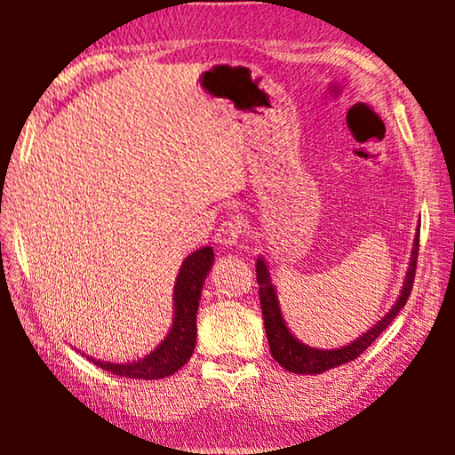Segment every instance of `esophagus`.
Wrapping results in <instances>:
<instances>
[{
  "mask_svg": "<svg viewBox=\"0 0 455 455\" xmlns=\"http://www.w3.org/2000/svg\"><path fill=\"white\" fill-rule=\"evenodd\" d=\"M241 225L236 220H227L217 228V235H214V243H219L222 249H233L241 241Z\"/></svg>",
  "mask_w": 455,
  "mask_h": 455,
  "instance_id": "esophagus-1",
  "label": "esophagus"
}]
</instances>
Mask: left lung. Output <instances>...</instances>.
Masks as SVG:
<instances>
[{
  "label": "left lung",
  "mask_w": 455,
  "mask_h": 455,
  "mask_svg": "<svg viewBox=\"0 0 455 455\" xmlns=\"http://www.w3.org/2000/svg\"><path fill=\"white\" fill-rule=\"evenodd\" d=\"M418 251H419V227L418 235L413 238V249L410 257V267H407L403 287L399 291L397 301L394 307L383 315V317L375 323V325L365 331L363 335H359L355 341H351L343 347L337 349H317L309 347L307 343H301L299 339L291 333L287 323L283 319L279 295H276V287L271 279V271H268L267 260L263 257L257 259V281H259V297H260V309H263L265 319V331L268 339V347H271V355L276 363L283 365L291 373L299 375H315L329 371V369L349 363L355 361L361 353H363L369 345H371L377 337H379L385 327L397 317V313L403 309L410 292L413 287V276H415V263H418Z\"/></svg>",
  "instance_id": "8db88e82"
}]
</instances>
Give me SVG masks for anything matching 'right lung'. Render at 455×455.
Returning <instances> with one entry per match:
<instances>
[{
	"mask_svg": "<svg viewBox=\"0 0 455 455\" xmlns=\"http://www.w3.org/2000/svg\"><path fill=\"white\" fill-rule=\"evenodd\" d=\"M214 263L212 246H203L182 260L174 283V317L168 335L148 355L132 363H112L86 355L92 363L130 379H163L187 363L196 345V311L203 284ZM84 355V353H82Z\"/></svg>",
	"mask_w": 455,
	"mask_h": 455,
	"instance_id": "obj_1",
	"label": "right lung"
}]
</instances>
